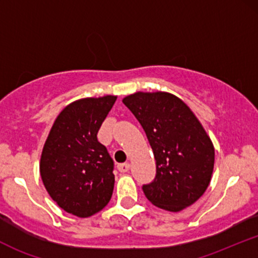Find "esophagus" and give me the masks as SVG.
I'll return each instance as SVG.
<instances>
[{
	"instance_id": "34e87169",
	"label": "esophagus",
	"mask_w": 258,
	"mask_h": 258,
	"mask_svg": "<svg viewBox=\"0 0 258 258\" xmlns=\"http://www.w3.org/2000/svg\"><path fill=\"white\" fill-rule=\"evenodd\" d=\"M117 170H119L121 173H125L130 170V164H127V162H125V164H119L117 165Z\"/></svg>"
}]
</instances>
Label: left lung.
Masks as SVG:
<instances>
[{"mask_svg":"<svg viewBox=\"0 0 258 258\" xmlns=\"http://www.w3.org/2000/svg\"><path fill=\"white\" fill-rule=\"evenodd\" d=\"M139 121L156 160V176L142 186L153 205L171 212L190 206L211 180L215 149L183 100L167 92H137L122 99Z\"/></svg>","mask_w":258,"mask_h":258,"instance_id":"1","label":"left lung"}]
</instances>
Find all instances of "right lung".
I'll return each instance as SVG.
<instances>
[{
	"label": "right lung",
	"instance_id": "add662e5",
	"mask_svg": "<svg viewBox=\"0 0 258 258\" xmlns=\"http://www.w3.org/2000/svg\"><path fill=\"white\" fill-rule=\"evenodd\" d=\"M116 97L84 98L61 110L53 123L40 161L44 184L59 207L78 217L97 214L114 190V161L97 138Z\"/></svg>",
	"mask_w": 258,
	"mask_h": 258
}]
</instances>
